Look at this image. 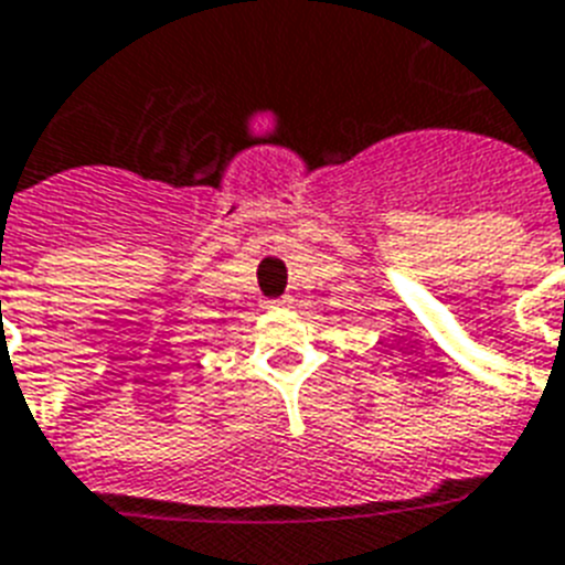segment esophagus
<instances>
[{"label": "esophagus", "mask_w": 565, "mask_h": 565, "mask_svg": "<svg viewBox=\"0 0 565 565\" xmlns=\"http://www.w3.org/2000/svg\"><path fill=\"white\" fill-rule=\"evenodd\" d=\"M275 305H278V307H290V305H292V298H290V296H284L281 301H275Z\"/></svg>", "instance_id": "esophagus-1"}]
</instances>
